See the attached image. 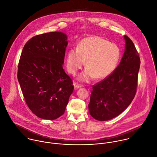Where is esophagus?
Here are the masks:
<instances>
[{
	"instance_id": "obj_1",
	"label": "esophagus",
	"mask_w": 157,
	"mask_h": 157,
	"mask_svg": "<svg viewBox=\"0 0 157 157\" xmlns=\"http://www.w3.org/2000/svg\"><path fill=\"white\" fill-rule=\"evenodd\" d=\"M83 86V85H79V84H74V87H75V88H80V87H82Z\"/></svg>"
}]
</instances>
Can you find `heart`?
Instances as JSON below:
<instances>
[{"label":"heart","instance_id":"obj_1","mask_svg":"<svg viewBox=\"0 0 157 157\" xmlns=\"http://www.w3.org/2000/svg\"><path fill=\"white\" fill-rule=\"evenodd\" d=\"M121 52L114 43L100 36H90L82 40L77 46L69 51L66 67L72 75H75L85 64L86 70L78 77L82 82H89L95 77L103 79L110 75L119 60Z\"/></svg>","mask_w":157,"mask_h":157}]
</instances>
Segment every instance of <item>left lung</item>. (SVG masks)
<instances>
[{
    "mask_svg": "<svg viewBox=\"0 0 157 157\" xmlns=\"http://www.w3.org/2000/svg\"><path fill=\"white\" fill-rule=\"evenodd\" d=\"M125 52L113 73L93 85L88 109L97 120L111 119L122 113L133 100L137 91L140 59L132 40L126 35Z\"/></svg>",
    "mask_w": 157,
    "mask_h": 157,
    "instance_id": "left-lung-1",
    "label": "left lung"
}]
</instances>
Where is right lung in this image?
Segmentation results:
<instances>
[{
	"mask_svg": "<svg viewBox=\"0 0 157 157\" xmlns=\"http://www.w3.org/2000/svg\"><path fill=\"white\" fill-rule=\"evenodd\" d=\"M67 38L57 31L35 36L20 56L17 78L25 102L42 119L54 120L63 114L74 91L73 82L62 67Z\"/></svg>",
	"mask_w": 157,
	"mask_h": 157,
	"instance_id": "add662e5",
	"label": "right lung"
}]
</instances>
